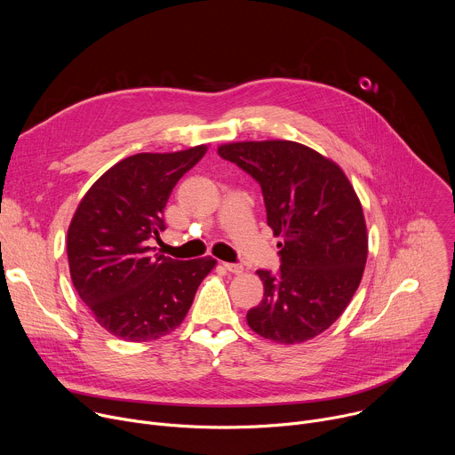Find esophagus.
I'll list each match as a JSON object with an SVG mask.
<instances>
[{
	"mask_svg": "<svg viewBox=\"0 0 455 455\" xmlns=\"http://www.w3.org/2000/svg\"><path fill=\"white\" fill-rule=\"evenodd\" d=\"M223 267H225V270H228L230 274H243V265H239V263H223Z\"/></svg>",
	"mask_w": 455,
	"mask_h": 455,
	"instance_id": "1",
	"label": "esophagus"
}]
</instances>
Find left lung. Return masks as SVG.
Masks as SVG:
<instances>
[{"label": "left lung", "instance_id": "8db88e82", "mask_svg": "<svg viewBox=\"0 0 455 455\" xmlns=\"http://www.w3.org/2000/svg\"><path fill=\"white\" fill-rule=\"evenodd\" d=\"M263 190L267 221L279 243L277 274L257 270L265 299L248 326L279 344L306 342L344 313L367 261V228L342 169L290 140L237 142L218 149Z\"/></svg>", "mask_w": 455, "mask_h": 455}]
</instances>
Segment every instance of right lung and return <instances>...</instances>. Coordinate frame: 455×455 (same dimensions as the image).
<instances>
[{"instance_id":"add662e5","label":"right lung","mask_w":455,"mask_h":455,"mask_svg":"<svg viewBox=\"0 0 455 455\" xmlns=\"http://www.w3.org/2000/svg\"><path fill=\"white\" fill-rule=\"evenodd\" d=\"M207 146L140 153L106 171L68 228L72 283L100 326L127 342L169 335L183 322L212 257L178 261L149 246L165 230L164 209L178 180Z\"/></svg>"}]
</instances>
